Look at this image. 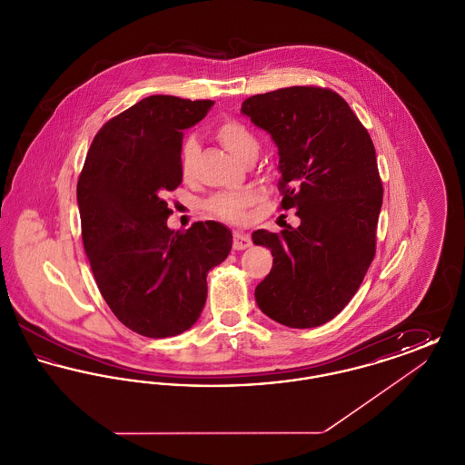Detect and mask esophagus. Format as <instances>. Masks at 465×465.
Wrapping results in <instances>:
<instances>
[{
  "mask_svg": "<svg viewBox=\"0 0 465 465\" xmlns=\"http://www.w3.org/2000/svg\"><path fill=\"white\" fill-rule=\"evenodd\" d=\"M251 245V237L245 235L243 232H233V249L242 251L245 247Z\"/></svg>",
  "mask_w": 465,
  "mask_h": 465,
  "instance_id": "esophagus-1",
  "label": "esophagus"
}]
</instances>
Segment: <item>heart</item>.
<instances>
[{
    "mask_svg": "<svg viewBox=\"0 0 465 465\" xmlns=\"http://www.w3.org/2000/svg\"><path fill=\"white\" fill-rule=\"evenodd\" d=\"M214 134L223 146L239 160H243L252 152H258L256 135L251 133L242 122H237L232 118L223 120L222 124L216 127ZM197 155H199V141L193 135L184 137L179 148V169L183 176L188 177L192 174ZM252 202H254V195L249 192H242V193L222 192L205 202V209L224 222H241L245 214V209L252 205Z\"/></svg>",
    "mask_w": 465,
    "mask_h": 465,
    "instance_id": "b5f03b06",
    "label": "heart"
}]
</instances>
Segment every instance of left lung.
I'll list each match as a JSON object with an SVG mask.
<instances>
[{"mask_svg":"<svg viewBox=\"0 0 465 465\" xmlns=\"http://www.w3.org/2000/svg\"><path fill=\"white\" fill-rule=\"evenodd\" d=\"M241 111L275 141L281 209H296L300 218L298 228L252 233L273 256L256 303L289 328L326 324L352 300L375 258L383 186L373 141L331 89L258 94Z\"/></svg>","mask_w":465,"mask_h":465,"instance_id":"1","label":"left lung"}]
</instances>
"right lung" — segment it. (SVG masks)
I'll return each instance as SVG.
<instances>
[{
	"label": "right lung",
	"instance_id": "right-lung-1",
	"mask_svg": "<svg viewBox=\"0 0 465 465\" xmlns=\"http://www.w3.org/2000/svg\"><path fill=\"white\" fill-rule=\"evenodd\" d=\"M214 103L150 95L95 134L76 199L95 284L116 319L148 338L190 330L207 298V272L226 260L232 232L197 222L171 230L163 200L183 181V131Z\"/></svg>",
	"mask_w": 465,
	"mask_h": 465
}]
</instances>
